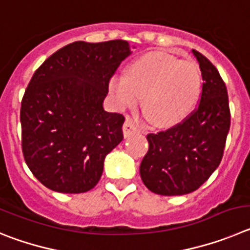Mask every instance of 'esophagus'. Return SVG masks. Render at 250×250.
Listing matches in <instances>:
<instances>
[{
    "instance_id": "obj_1",
    "label": "esophagus",
    "mask_w": 250,
    "mask_h": 250,
    "mask_svg": "<svg viewBox=\"0 0 250 250\" xmlns=\"http://www.w3.org/2000/svg\"><path fill=\"white\" fill-rule=\"evenodd\" d=\"M134 132H137V125L130 120L125 121V125H123V136L127 138V137H129Z\"/></svg>"
}]
</instances>
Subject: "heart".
<instances>
[{"mask_svg": "<svg viewBox=\"0 0 250 250\" xmlns=\"http://www.w3.org/2000/svg\"><path fill=\"white\" fill-rule=\"evenodd\" d=\"M203 78L193 61L163 52L136 58L125 75L114 73L108 82L116 107L121 111L138 104L143 94L147 117L158 127H172L189 116L202 94Z\"/></svg>", "mask_w": 250, "mask_h": 250, "instance_id": "1", "label": "heart"}]
</instances>
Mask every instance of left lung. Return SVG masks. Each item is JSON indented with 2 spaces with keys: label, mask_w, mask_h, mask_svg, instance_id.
Returning <instances> with one entry per match:
<instances>
[{
  "label": "left lung",
  "mask_w": 250,
  "mask_h": 250,
  "mask_svg": "<svg viewBox=\"0 0 250 250\" xmlns=\"http://www.w3.org/2000/svg\"><path fill=\"white\" fill-rule=\"evenodd\" d=\"M203 78L198 108L179 125L147 136L139 173L150 192L183 195L198 189L218 168L230 127L227 87L218 69L195 49Z\"/></svg>",
  "instance_id": "left-lung-1"
}]
</instances>
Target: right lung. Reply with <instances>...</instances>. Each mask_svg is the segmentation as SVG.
Returning a JSON list of instances; mask_svg holds the SVG:
<instances>
[{"label": "right lung", "instance_id": "obj_1", "mask_svg": "<svg viewBox=\"0 0 250 250\" xmlns=\"http://www.w3.org/2000/svg\"><path fill=\"white\" fill-rule=\"evenodd\" d=\"M127 41H77L35 72L21 103L22 150L44 187L83 193L100 181L105 156L123 139L125 117L103 108L109 78L132 53Z\"/></svg>", "mask_w": 250, "mask_h": 250}]
</instances>
